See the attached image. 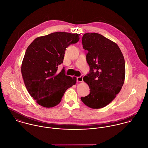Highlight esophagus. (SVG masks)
<instances>
[{"mask_svg": "<svg viewBox=\"0 0 148 148\" xmlns=\"http://www.w3.org/2000/svg\"><path fill=\"white\" fill-rule=\"evenodd\" d=\"M83 81V76H81L80 77H77V82H82Z\"/></svg>", "mask_w": 148, "mask_h": 148, "instance_id": "1", "label": "esophagus"}]
</instances>
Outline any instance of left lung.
Segmentation results:
<instances>
[{"label": "left lung", "mask_w": 148, "mask_h": 148, "mask_svg": "<svg viewBox=\"0 0 148 148\" xmlns=\"http://www.w3.org/2000/svg\"><path fill=\"white\" fill-rule=\"evenodd\" d=\"M82 44L88 51L86 62L90 67V73L83 80L88 85L90 93L81 100L90 108H102L115 99L124 84V56L116 42L99 34H85Z\"/></svg>", "instance_id": "left-lung-1"}]
</instances>
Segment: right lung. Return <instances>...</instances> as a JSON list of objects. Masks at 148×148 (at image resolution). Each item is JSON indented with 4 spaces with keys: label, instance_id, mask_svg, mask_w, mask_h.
<instances>
[{
    "label": "right lung",
    "instance_id": "1",
    "mask_svg": "<svg viewBox=\"0 0 148 148\" xmlns=\"http://www.w3.org/2000/svg\"><path fill=\"white\" fill-rule=\"evenodd\" d=\"M79 34L56 32L38 37L28 47L21 63L25 86L40 106L58 105L66 90L76 83V77L58 71L63 62L66 48L79 40Z\"/></svg>",
    "mask_w": 148,
    "mask_h": 148
}]
</instances>
